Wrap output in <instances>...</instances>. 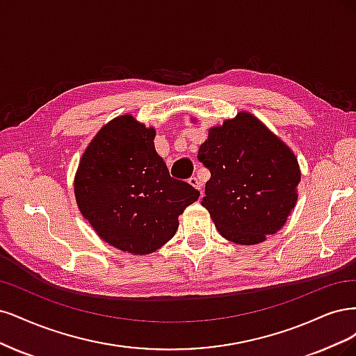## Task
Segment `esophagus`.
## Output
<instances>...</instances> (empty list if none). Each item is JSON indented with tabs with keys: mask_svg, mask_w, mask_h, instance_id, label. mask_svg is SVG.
Returning <instances> with one entry per match:
<instances>
[{
	"mask_svg": "<svg viewBox=\"0 0 356 356\" xmlns=\"http://www.w3.org/2000/svg\"><path fill=\"white\" fill-rule=\"evenodd\" d=\"M189 185H192L195 189H198V191H201V183L198 181V179L197 177H195V176H192L189 180Z\"/></svg>",
	"mask_w": 356,
	"mask_h": 356,
	"instance_id": "obj_1",
	"label": "esophagus"
}]
</instances>
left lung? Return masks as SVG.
I'll use <instances>...</instances> for the list:
<instances>
[{"label":"left lung","instance_id":"obj_1","mask_svg":"<svg viewBox=\"0 0 356 356\" xmlns=\"http://www.w3.org/2000/svg\"><path fill=\"white\" fill-rule=\"evenodd\" d=\"M198 159L211 173L201 204L223 238L254 245L285 225L297 202L299 163L253 113L241 111L210 129Z\"/></svg>","mask_w":356,"mask_h":356}]
</instances>
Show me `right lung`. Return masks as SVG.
Segmentation results:
<instances>
[{
	"label": "right lung",
	"instance_id": "obj_1",
	"mask_svg": "<svg viewBox=\"0 0 356 356\" xmlns=\"http://www.w3.org/2000/svg\"><path fill=\"white\" fill-rule=\"evenodd\" d=\"M154 139L155 129L133 115L113 118L87 146L74 180L78 209L96 234L140 256L173 238L179 216L200 197L170 176Z\"/></svg>",
	"mask_w": 356,
	"mask_h": 356
}]
</instances>
